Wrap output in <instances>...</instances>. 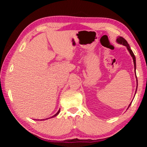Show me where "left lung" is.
Here are the masks:
<instances>
[{
  "instance_id": "left-lung-1",
  "label": "left lung",
  "mask_w": 147,
  "mask_h": 147,
  "mask_svg": "<svg viewBox=\"0 0 147 147\" xmlns=\"http://www.w3.org/2000/svg\"><path fill=\"white\" fill-rule=\"evenodd\" d=\"M117 42L118 43L121 44V45H124L126 47V48H127L128 51H129V53H130V55L131 56V57H132L133 58V61H134V71H135V73H136V57H135V55H134V54L133 53L132 51H131V49H130V45H129V44L128 43V42L126 41V40L124 38H123V37H118L117 39ZM137 78V76H136ZM137 82H138V79H137ZM137 88H138V85H137ZM136 88V89H137ZM131 102L129 104L128 106V108L130 106Z\"/></svg>"
}]
</instances>
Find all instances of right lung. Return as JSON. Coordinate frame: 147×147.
<instances>
[{
	"label": "right lung",
	"instance_id": "obj_1",
	"mask_svg": "<svg viewBox=\"0 0 147 147\" xmlns=\"http://www.w3.org/2000/svg\"><path fill=\"white\" fill-rule=\"evenodd\" d=\"M59 111H60V109H59L58 112H57V113L55 114V115H53V117H50V118H53V117H56L57 115H58V113H59ZM50 118H48V119H50ZM42 120H45V119H41V120H40V121H42ZM38 121H39V120H38Z\"/></svg>",
	"mask_w": 147,
	"mask_h": 147
}]
</instances>
